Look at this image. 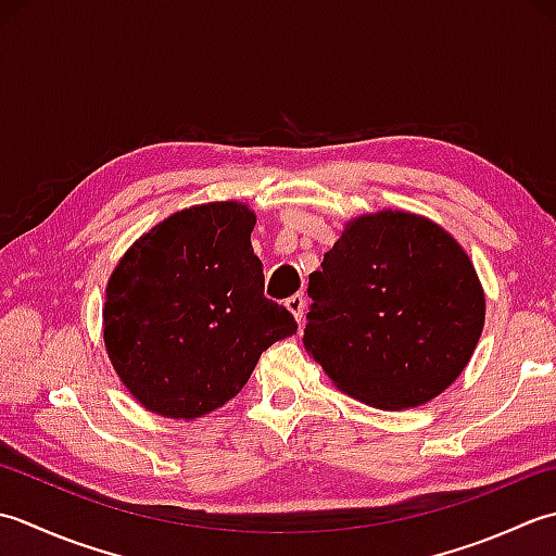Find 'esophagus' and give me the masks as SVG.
<instances>
[{"label":"esophagus","instance_id":"1","mask_svg":"<svg viewBox=\"0 0 556 556\" xmlns=\"http://www.w3.org/2000/svg\"><path fill=\"white\" fill-rule=\"evenodd\" d=\"M286 309L294 316V321H302V316H304V298L302 294H292V298H288L286 300Z\"/></svg>","mask_w":556,"mask_h":556}]
</instances>
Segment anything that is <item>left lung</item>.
<instances>
[{
    "mask_svg": "<svg viewBox=\"0 0 556 556\" xmlns=\"http://www.w3.org/2000/svg\"><path fill=\"white\" fill-rule=\"evenodd\" d=\"M304 350L338 391L379 410L444 393L478 348L484 290L466 249L420 213L350 218L309 276Z\"/></svg>",
    "mask_w": 556,
    "mask_h": 556,
    "instance_id": "1",
    "label": "left lung"
}]
</instances>
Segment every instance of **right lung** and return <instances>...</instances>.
Here are the masks:
<instances>
[{"mask_svg":"<svg viewBox=\"0 0 556 556\" xmlns=\"http://www.w3.org/2000/svg\"><path fill=\"white\" fill-rule=\"evenodd\" d=\"M256 213L208 201L146 230L105 288L103 343L136 403L169 420H197L242 391L266 348L298 331L264 298L252 249Z\"/></svg>","mask_w":556,"mask_h":556,"instance_id":"obj_1","label":"right lung"}]
</instances>
